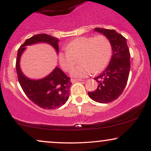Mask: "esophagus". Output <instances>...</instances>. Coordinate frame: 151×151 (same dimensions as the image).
<instances>
[{
  "label": "esophagus",
  "instance_id": "1",
  "mask_svg": "<svg viewBox=\"0 0 151 151\" xmlns=\"http://www.w3.org/2000/svg\"><path fill=\"white\" fill-rule=\"evenodd\" d=\"M71 82L72 83H74L75 82V81H83L82 79H71Z\"/></svg>",
  "mask_w": 151,
  "mask_h": 151
}]
</instances>
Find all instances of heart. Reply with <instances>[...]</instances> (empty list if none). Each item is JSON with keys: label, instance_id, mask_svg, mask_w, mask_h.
<instances>
[{"label": "heart", "instance_id": "1", "mask_svg": "<svg viewBox=\"0 0 151 151\" xmlns=\"http://www.w3.org/2000/svg\"><path fill=\"white\" fill-rule=\"evenodd\" d=\"M65 52L58 54L59 63L65 72H70L79 59L80 64L71 72L74 77L84 78L90 74H97L106 67L112 53L111 44L104 35L91 37L82 36L70 41Z\"/></svg>", "mask_w": 151, "mask_h": 151}]
</instances>
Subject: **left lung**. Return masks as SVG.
I'll return each instance as SVG.
<instances>
[{
	"mask_svg": "<svg viewBox=\"0 0 151 151\" xmlns=\"http://www.w3.org/2000/svg\"><path fill=\"white\" fill-rule=\"evenodd\" d=\"M94 31L108 37L113 53L105 70L93 79L98 87L88 94L93 101L107 104L119 98L127 84L131 68L129 49L126 38L116 30L96 27Z\"/></svg>",
	"mask_w": 151,
	"mask_h": 151,
	"instance_id": "obj_1",
	"label": "left lung"
}]
</instances>
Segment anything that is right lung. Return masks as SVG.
<instances>
[{"label": "right lung", "instance_id": "1", "mask_svg": "<svg viewBox=\"0 0 151 151\" xmlns=\"http://www.w3.org/2000/svg\"><path fill=\"white\" fill-rule=\"evenodd\" d=\"M58 38L50 35L38 34L26 40L18 50L15 67L19 83L29 99L44 109L59 108L67 102L72 85L70 78L56 67L51 73L42 79H30L22 73L20 67V60L27 46L38 43L49 44L58 54Z\"/></svg>", "mask_w": 151, "mask_h": 151}]
</instances>
